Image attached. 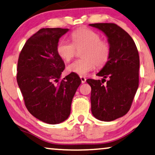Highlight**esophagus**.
<instances>
[{
    "label": "esophagus",
    "instance_id": "1",
    "mask_svg": "<svg viewBox=\"0 0 155 155\" xmlns=\"http://www.w3.org/2000/svg\"><path fill=\"white\" fill-rule=\"evenodd\" d=\"M80 79H81V83L82 84L85 83L86 81H87V79H86V78L84 77V76H80Z\"/></svg>",
    "mask_w": 155,
    "mask_h": 155
}]
</instances>
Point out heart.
I'll return each mask as SVG.
<instances>
[{"mask_svg": "<svg viewBox=\"0 0 155 155\" xmlns=\"http://www.w3.org/2000/svg\"><path fill=\"white\" fill-rule=\"evenodd\" d=\"M72 44L68 41H61L56 51L65 62L74 57L76 50H82L81 59L75 61L67 66V71L80 76H85L94 69L96 65L102 67L108 61L110 48L105 41L100 39L98 33L89 28H79L71 34Z\"/></svg>", "mask_w": 155, "mask_h": 155, "instance_id": "1", "label": "heart"}]
</instances>
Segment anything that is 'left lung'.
<instances>
[{
    "mask_svg": "<svg viewBox=\"0 0 155 155\" xmlns=\"http://www.w3.org/2000/svg\"><path fill=\"white\" fill-rule=\"evenodd\" d=\"M102 31L110 48L108 61L97 74L103 79H89L91 86V112L97 119L111 121L130 110L139 87L140 56L133 39L114 23L89 24ZM108 78L106 85L103 80Z\"/></svg>",
    "mask_w": 155,
    "mask_h": 155,
    "instance_id": "left-lung-1",
    "label": "left lung"
}]
</instances>
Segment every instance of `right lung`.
<instances>
[{"label":"right lung","instance_id":"obj_1","mask_svg":"<svg viewBox=\"0 0 155 155\" xmlns=\"http://www.w3.org/2000/svg\"><path fill=\"white\" fill-rule=\"evenodd\" d=\"M68 28H41L30 37L19 55L17 82L33 116L50 124L63 122L71 113L72 99L81 83L71 73L60 80L65 68L56 51Z\"/></svg>","mask_w":155,"mask_h":155}]
</instances>
